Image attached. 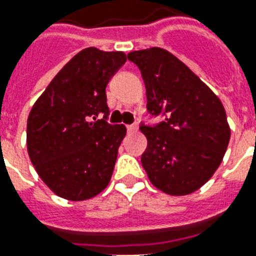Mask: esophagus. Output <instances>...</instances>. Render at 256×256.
<instances>
[{
	"mask_svg": "<svg viewBox=\"0 0 256 256\" xmlns=\"http://www.w3.org/2000/svg\"><path fill=\"white\" fill-rule=\"evenodd\" d=\"M128 133H134V132H137V124H128Z\"/></svg>",
	"mask_w": 256,
	"mask_h": 256,
	"instance_id": "1",
	"label": "esophagus"
}]
</instances>
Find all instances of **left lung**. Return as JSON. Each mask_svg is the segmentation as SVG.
<instances>
[{"mask_svg": "<svg viewBox=\"0 0 256 256\" xmlns=\"http://www.w3.org/2000/svg\"><path fill=\"white\" fill-rule=\"evenodd\" d=\"M128 58L141 71L148 112L164 115L155 128L140 126L148 140L141 164L162 192L193 193L224 159L230 140L225 108L196 74L164 49L134 50Z\"/></svg>", "mask_w": 256, "mask_h": 256, "instance_id": "1", "label": "left lung"}]
</instances>
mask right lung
Returning <instances> with one entry per match:
<instances>
[{"instance_id":"obj_1","label":"right lung","mask_w":256,"mask_h":256,"mask_svg":"<svg viewBox=\"0 0 256 256\" xmlns=\"http://www.w3.org/2000/svg\"><path fill=\"white\" fill-rule=\"evenodd\" d=\"M124 63L123 52L86 48L31 108L27 152L40 178L60 198L88 200L110 184L126 128L95 118L110 114L106 88Z\"/></svg>"}]
</instances>
